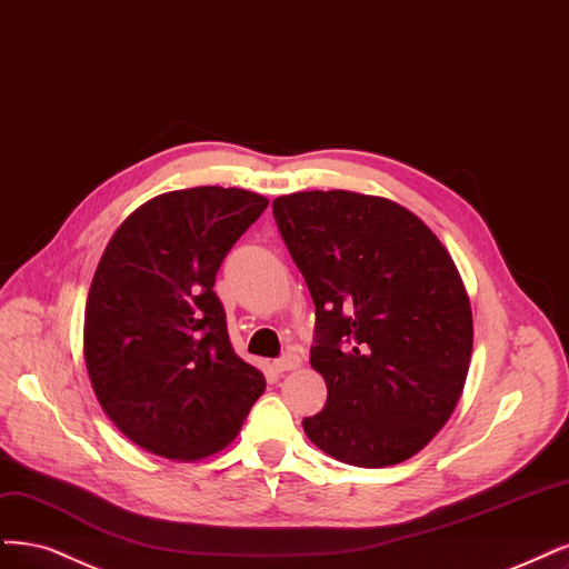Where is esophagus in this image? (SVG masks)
Segmentation results:
<instances>
[{
    "label": "esophagus",
    "mask_w": 569,
    "mask_h": 569,
    "mask_svg": "<svg viewBox=\"0 0 569 569\" xmlns=\"http://www.w3.org/2000/svg\"><path fill=\"white\" fill-rule=\"evenodd\" d=\"M297 367H301V358L293 356V352H289V356L272 362V369L280 371V375H282V371H291V369H297Z\"/></svg>",
    "instance_id": "obj_1"
}]
</instances>
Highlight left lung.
Returning <instances> with one entry per match:
<instances>
[{
    "label": "left lung",
    "instance_id": "obj_1",
    "mask_svg": "<svg viewBox=\"0 0 569 569\" xmlns=\"http://www.w3.org/2000/svg\"><path fill=\"white\" fill-rule=\"evenodd\" d=\"M272 213L318 316L310 365L327 405L308 440L350 466L407 461L463 393L471 299L449 251L417 213L350 190L282 194Z\"/></svg>",
    "mask_w": 569,
    "mask_h": 569
}]
</instances>
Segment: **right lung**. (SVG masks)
Wrapping results in <instances>:
<instances>
[{
	"label": "right lung",
	"mask_w": 569,
	"mask_h": 569,
	"mask_svg": "<svg viewBox=\"0 0 569 569\" xmlns=\"http://www.w3.org/2000/svg\"><path fill=\"white\" fill-rule=\"evenodd\" d=\"M242 188L148 200L114 230L84 308V362L110 421L148 452L198 461L228 447L266 390L232 350L213 282L266 211Z\"/></svg>",
	"instance_id": "1"
}]
</instances>
